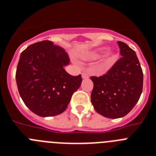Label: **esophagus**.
<instances>
[{
    "label": "esophagus",
    "instance_id": "1",
    "mask_svg": "<svg viewBox=\"0 0 156 156\" xmlns=\"http://www.w3.org/2000/svg\"><path fill=\"white\" fill-rule=\"evenodd\" d=\"M82 77H83V79H87V78H89V75H88L87 72H86V71L83 72Z\"/></svg>",
    "mask_w": 156,
    "mask_h": 156
}]
</instances>
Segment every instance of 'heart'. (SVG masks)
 Returning <instances> with one entry per match:
<instances>
[{"label":"heart","instance_id":"b5f03b06","mask_svg":"<svg viewBox=\"0 0 156 156\" xmlns=\"http://www.w3.org/2000/svg\"><path fill=\"white\" fill-rule=\"evenodd\" d=\"M106 51V48H101L99 49L98 51L94 52V53L92 54V57L97 58H99L101 56V55L105 52ZM116 58L117 56L115 55V54L113 53H108L107 55L105 56L104 59V66L105 69L110 68L112 65L115 63V62L116 61Z\"/></svg>","mask_w":156,"mask_h":156}]
</instances>
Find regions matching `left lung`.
I'll return each mask as SVG.
<instances>
[{"label": "left lung", "instance_id": "8db88e82", "mask_svg": "<svg viewBox=\"0 0 156 156\" xmlns=\"http://www.w3.org/2000/svg\"><path fill=\"white\" fill-rule=\"evenodd\" d=\"M122 57L105 74L90 76V98L95 111L110 119L123 117L137 104L143 89V72L136 53L118 41Z\"/></svg>", "mask_w": 156, "mask_h": 156}]
</instances>
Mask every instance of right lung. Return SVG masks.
<instances>
[{"mask_svg":"<svg viewBox=\"0 0 156 156\" xmlns=\"http://www.w3.org/2000/svg\"><path fill=\"white\" fill-rule=\"evenodd\" d=\"M69 62L67 52L49 41L33 44L22 52L16 83L25 105L34 113L54 116L66 109L82 82L80 74L74 76L65 70Z\"/></svg>","mask_w":156,"mask_h":156,"instance_id":"add662e5","label":"right lung"}]
</instances>
